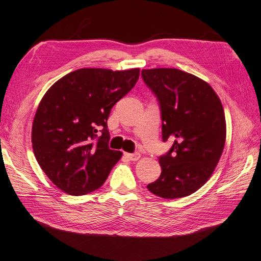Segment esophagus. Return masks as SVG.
Returning <instances> with one entry per match:
<instances>
[{
    "mask_svg": "<svg viewBox=\"0 0 261 261\" xmlns=\"http://www.w3.org/2000/svg\"><path fill=\"white\" fill-rule=\"evenodd\" d=\"M125 156L131 161H137L140 159V153L135 152V153H125Z\"/></svg>",
    "mask_w": 261,
    "mask_h": 261,
    "instance_id": "34e87169",
    "label": "esophagus"
}]
</instances>
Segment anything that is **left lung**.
<instances>
[{
	"label": "left lung",
	"instance_id": "obj_1",
	"mask_svg": "<svg viewBox=\"0 0 261 261\" xmlns=\"http://www.w3.org/2000/svg\"><path fill=\"white\" fill-rule=\"evenodd\" d=\"M141 76L159 102L163 142L173 140L148 190L163 199L190 196L211 177L225 147L221 101L207 82L178 69L142 70Z\"/></svg>",
	"mask_w": 261,
	"mask_h": 261
}]
</instances>
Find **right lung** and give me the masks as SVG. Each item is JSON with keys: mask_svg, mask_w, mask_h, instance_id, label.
<instances>
[{"mask_svg": "<svg viewBox=\"0 0 261 261\" xmlns=\"http://www.w3.org/2000/svg\"><path fill=\"white\" fill-rule=\"evenodd\" d=\"M140 70L79 69L46 91L32 125V145L52 182L72 196L105 184L122 153L109 148L111 109L135 87Z\"/></svg>", "mask_w": 261, "mask_h": 261, "instance_id": "obj_1", "label": "right lung"}]
</instances>
